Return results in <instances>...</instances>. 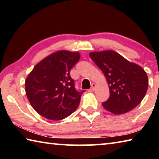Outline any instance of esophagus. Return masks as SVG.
I'll list each match as a JSON object with an SVG mask.
<instances>
[{"label": "esophagus", "instance_id": "esophagus-1", "mask_svg": "<svg viewBox=\"0 0 159 159\" xmlns=\"http://www.w3.org/2000/svg\"><path fill=\"white\" fill-rule=\"evenodd\" d=\"M95 87H96L95 83H92V85H91V89H92L93 90H95Z\"/></svg>", "mask_w": 159, "mask_h": 159}]
</instances>
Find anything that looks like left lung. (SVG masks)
I'll list each match as a JSON object with an SVG mask.
<instances>
[{
  "instance_id": "8db88e82",
  "label": "left lung",
  "mask_w": 159,
  "mask_h": 159,
  "mask_svg": "<svg viewBox=\"0 0 159 159\" xmlns=\"http://www.w3.org/2000/svg\"><path fill=\"white\" fill-rule=\"evenodd\" d=\"M90 57L105 76L110 96L102 106L114 114L130 111L144 98L148 77L141 66L113 50L94 52Z\"/></svg>"
}]
</instances>
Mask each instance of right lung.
Listing matches in <instances>:
<instances>
[{"mask_svg":"<svg viewBox=\"0 0 159 159\" xmlns=\"http://www.w3.org/2000/svg\"><path fill=\"white\" fill-rule=\"evenodd\" d=\"M77 52L60 50L38 63L25 81V91L33 108L42 116L59 120L79 107L85 90H77L70 71L79 61Z\"/></svg>","mask_w":159,"mask_h":159,"instance_id":"1","label":"right lung"}]
</instances>
